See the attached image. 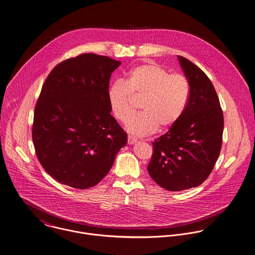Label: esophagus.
<instances>
[{"label": "esophagus", "instance_id": "34e87169", "mask_svg": "<svg viewBox=\"0 0 255 255\" xmlns=\"http://www.w3.org/2000/svg\"><path fill=\"white\" fill-rule=\"evenodd\" d=\"M136 142H137V140L135 138H133L132 136H130V135L128 136V143L129 145H133V144H135Z\"/></svg>", "mask_w": 255, "mask_h": 255}]
</instances>
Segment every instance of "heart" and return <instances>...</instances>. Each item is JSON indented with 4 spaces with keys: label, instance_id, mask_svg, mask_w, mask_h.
Wrapping results in <instances>:
<instances>
[{
    "label": "heart",
    "instance_id": "b5f03b06",
    "mask_svg": "<svg viewBox=\"0 0 255 255\" xmlns=\"http://www.w3.org/2000/svg\"><path fill=\"white\" fill-rule=\"evenodd\" d=\"M142 98L141 113L131 117L128 131L134 136H147L158 128L174 125L185 110L190 85L185 76L169 74L155 63H145L131 70L125 83L117 81L108 90V102L112 114L126 123L132 113V97Z\"/></svg>",
    "mask_w": 255,
    "mask_h": 255
}]
</instances>
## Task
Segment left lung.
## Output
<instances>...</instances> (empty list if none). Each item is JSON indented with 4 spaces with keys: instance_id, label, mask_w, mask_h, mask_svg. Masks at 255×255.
Masks as SVG:
<instances>
[{
    "instance_id": "1",
    "label": "left lung",
    "mask_w": 255,
    "mask_h": 255,
    "mask_svg": "<svg viewBox=\"0 0 255 255\" xmlns=\"http://www.w3.org/2000/svg\"><path fill=\"white\" fill-rule=\"evenodd\" d=\"M190 85L183 114L152 142L148 164L152 179L167 191L201 185L209 177L222 145L223 112L209 77L185 57L177 56Z\"/></svg>"
}]
</instances>
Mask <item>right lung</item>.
<instances>
[{"label":"right lung","instance_id":"obj_1","mask_svg":"<svg viewBox=\"0 0 255 255\" xmlns=\"http://www.w3.org/2000/svg\"><path fill=\"white\" fill-rule=\"evenodd\" d=\"M120 65L85 53L56 65L44 83L32 138L39 162L61 184L82 190L96 185L128 143L108 102L111 74Z\"/></svg>","mask_w":255,"mask_h":255}]
</instances>
